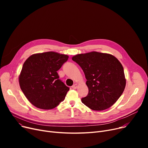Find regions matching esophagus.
Segmentation results:
<instances>
[{"instance_id":"esophagus-1","label":"esophagus","mask_w":148,"mask_h":148,"mask_svg":"<svg viewBox=\"0 0 148 148\" xmlns=\"http://www.w3.org/2000/svg\"><path fill=\"white\" fill-rule=\"evenodd\" d=\"M77 87H78V84H74V85H73V86H72V88L73 89H76L77 88Z\"/></svg>"}]
</instances>
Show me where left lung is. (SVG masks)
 Masks as SVG:
<instances>
[{
	"label": "left lung",
	"mask_w": 148,
	"mask_h": 148,
	"mask_svg": "<svg viewBox=\"0 0 148 148\" xmlns=\"http://www.w3.org/2000/svg\"><path fill=\"white\" fill-rule=\"evenodd\" d=\"M83 69L88 95L82 102L90 109L101 111L113 106L126 86L123 66L112 54L91 51L72 57Z\"/></svg>",
	"instance_id": "8db88e82"
}]
</instances>
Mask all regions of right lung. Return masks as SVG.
Instances as JSON below:
<instances>
[{
  "label": "right lung",
  "instance_id": "obj_1",
  "mask_svg": "<svg viewBox=\"0 0 148 148\" xmlns=\"http://www.w3.org/2000/svg\"><path fill=\"white\" fill-rule=\"evenodd\" d=\"M66 54L54 51L32 54L25 62L19 84L29 101L38 108L50 110L64 100L69 88L57 73L68 60Z\"/></svg>",
  "mask_w": 148,
  "mask_h": 148
}]
</instances>
